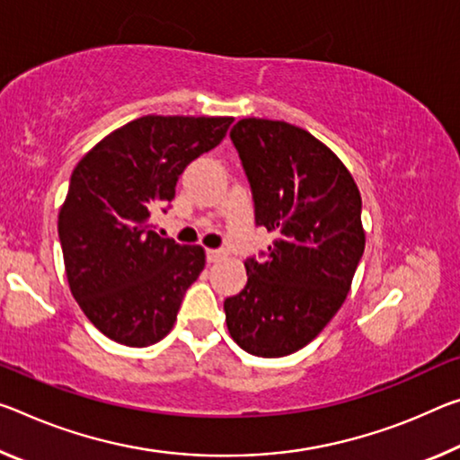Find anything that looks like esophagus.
Listing matches in <instances>:
<instances>
[{
  "label": "esophagus",
  "instance_id": "esophagus-1",
  "mask_svg": "<svg viewBox=\"0 0 460 460\" xmlns=\"http://www.w3.org/2000/svg\"><path fill=\"white\" fill-rule=\"evenodd\" d=\"M225 258V250H207V260L213 264V261H218Z\"/></svg>",
  "mask_w": 460,
  "mask_h": 460
}]
</instances>
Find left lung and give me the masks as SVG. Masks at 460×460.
<instances>
[{"instance_id": "obj_1", "label": "left lung", "mask_w": 460, "mask_h": 460, "mask_svg": "<svg viewBox=\"0 0 460 460\" xmlns=\"http://www.w3.org/2000/svg\"><path fill=\"white\" fill-rule=\"evenodd\" d=\"M231 141L250 181L258 227L276 239L247 258V284L225 298L231 338L280 358L307 346L338 313L364 253L362 200L346 165L307 130L243 119Z\"/></svg>"}]
</instances>
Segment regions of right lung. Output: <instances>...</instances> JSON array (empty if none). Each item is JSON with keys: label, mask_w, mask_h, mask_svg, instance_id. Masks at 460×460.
I'll return each mask as SVG.
<instances>
[{"label": "right lung", "mask_w": 460, "mask_h": 460, "mask_svg": "<svg viewBox=\"0 0 460 460\" xmlns=\"http://www.w3.org/2000/svg\"><path fill=\"white\" fill-rule=\"evenodd\" d=\"M233 119L143 116L108 135L75 165L59 213L71 295L119 344L165 338L181 298L204 268L200 245L159 237L186 165L215 149Z\"/></svg>", "instance_id": "add662e5"}]
</instances>
